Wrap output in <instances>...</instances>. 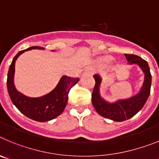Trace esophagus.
I'll return each instance as SVG.
<instances>
[{"mask_svg":"<svg viewBox=\"0 0 159 159\" xmlns=\"http://www.w3.org/2000/svg\"><path fill=\"white\" fill-rule=\"evenodd\" d=\"M86 72H88V73H92V71L91 69H88V70H86Z\"/></svg>","mask_w":159,"mask_h":159,"instance_id":"1","label":"esophagus"}]
</instances>
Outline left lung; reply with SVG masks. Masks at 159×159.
<instances>
[{"mask_svg":"<svg viewBox=\"0 0 159 159\" xmlns=\"http://www.w3.org/2000/svg\"><path fill=\"white\" fill-rule=\"evenodd\" d=\"M124 55L128 61V64H138L145 75L143 87L137 95L130 99H120L113 103L107 102L99 94V86L102 80L99 75H94L95 84L92 95V104L100 116L116 122L125 121L135 116L143 107L151 93V74L148 63L135 55Z\"/></svg>","mask_w":159,"mask_h":159,"instance_id":"8db88e82","label":"left lung"}]
</instances>
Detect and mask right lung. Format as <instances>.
Segmentation results:
<instances>
[{
    "label": "right lung",
    "instance_id": "add662e5",
    "mask_svg": "<svg viewBox=\"0 0 159 159\" xmlns=\"http://www.w3.org/2000/svg\"><path fill=\"white\" fill-rule=\"evenodd\" d=\"M31 49H43L41 47H31L20 51L15 56L11 64L7 77V88L12 103L18 110L29 119L37 122H47L62 114L68 99V93L71 88L79 82V78H71L64 75L57 86L50 93L38 98H30L19 92L14 86L13 77L15 62L20 55Z\"/></svg>",
    "mask_w": 159,
    "mask_h": 159
}]
</instances>
